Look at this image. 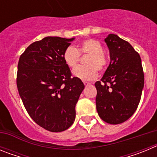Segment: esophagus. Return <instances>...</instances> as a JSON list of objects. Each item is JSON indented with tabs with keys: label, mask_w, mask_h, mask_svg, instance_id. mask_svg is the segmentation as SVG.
Masks as SVG:
<instances>
[{
	"label": "esophagus",
	"mask_w": 157,
	"mask_h": 157,
	"mask_svg": "<svg viewBox=\"0 0 157 157\" xmlns=\"http://www.w3.org/2000/svg\"><path fill=\"white\" fill-rule=\"evenodd\" d=\"M84 85H85L86 86L91 85V83L90 82H84Z\"/></svg>",
	"instance_id": "1"
}]
</instances>
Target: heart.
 <instances>
[{
	"mask_svg": "<svg viewBox=\"0 0 157 157\" xmlns=\"http://www.w3.org/2000/svg\"><path fill=\"white\" fill-rule=\"evenodd\" d=\"M104 48L101 42L94 39L84 40L75 48L69 46L63 52V59L69 67H75L78 63L80 54H88L89 57L86 60V67L78 66L72 71L75 77L84 81H90L98 77V70L102 71L106 68L108 60L103 52Z\"/></svg>",
	"mask_w": 157,
	"mask_h": 157,
	"instance_id": "b5f03b06",
	"label": "heart"
}]
</instances>
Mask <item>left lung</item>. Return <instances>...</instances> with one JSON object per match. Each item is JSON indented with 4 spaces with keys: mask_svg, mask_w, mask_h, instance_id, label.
<instances>
[{
    "mask_svg": "<svg viewBox=\"0 0 157 157\" xmlns=\"http://www.w3.org/2000/svg\"><path fill=\"white\" fill-rule=\"evenodd\" d=\"M110 53V64L101 82H97L96 106L102 120L120 124L132 116L144 87V73L139 54L130 43L116 34L105 39Z\"/></svg>",
    "mask_w": 157,
    "mask_h": 157,
    "instance_id": "1",
    "label": "left lung"
}]
</instances>
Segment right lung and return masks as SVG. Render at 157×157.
I'll use <instances>...</instances> for the list:
<instances>
[{"instance_id": "obj_1", "label": "right lung", "mask_w": 157, "mask_h": 157, "mask_svg": "<svg viewBox=\"0 0 157 157\" xmlns=\"http://www.w3.org/2000/svg\"><path fill=\"white\" fill-rule=\"evenodd\" d=\"M72 38L46 37L29 45L19 57L17 88L32 120L51 132H61L75 120L84 84L71 77L63 52Z\"/></svg>"}]
</instances>
